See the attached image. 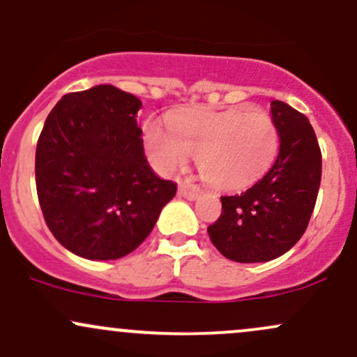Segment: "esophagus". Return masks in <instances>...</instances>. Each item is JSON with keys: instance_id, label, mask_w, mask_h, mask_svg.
Returning a JSON list of instances; mask_svg holds the SVG:
<instances>
[{"instance_id": "obj_1", "label": "esophagus", "mask_w": 357, "mask_h": 357, "mask_svg": "<svg viewBox=\"0 0 357 357\" xmlns=\"http://www.w3.org/2000/svg\"><path fill=\"white\" fill-rule=\"evenodd\" d=\"M178 194L182 195V197H185L187 200H195L200 195L199 190H192L187 185H180L178 187Z\"/></svg>"}]
</instances>
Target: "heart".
Listing matches in <instances>:
<instances>
[{"mask_svg": "<svg viewBox=\"0 0 357 357\" xmlns=\"http://www.w3.org/2000/svg\"><path fill=\"white\" fill-rule=\"evenodd\" d=\"M145 148L163 174L197 157L202 177L222 190H241L266 174L278 153V128L265 111L192 109L145 125Z\"/></svg>", "mask_w": 357, "mask_h": 357, "instance_id": "b5f03b06", "label": "heart"}]
</instances>
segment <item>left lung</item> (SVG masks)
<instances>
[{
    "label": "left lung",
    "mask_w": 357,
    "mask_h": 357,
    "mask_svg": "<svg viewBox=\"0 0 357 357\" xmlns=\"http://www.w3.org/2000/svg\"><path fill=\"white\" fill-rule=\"evenodd\" d=\"M280 136L273 167L251 189L221 197L222 214L207 227L212 244L238 263L278 258L305 232L317 200L322 153L307 116L271 101Z\"/></svg>",
    "instance_id": "8db88e82"
}]
</instances>
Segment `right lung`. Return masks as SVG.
<instances>
[{
	"label": "right lung",
	"instance_id": "right-lung-1",
	"mask_svg": "<svg viewBox=\"0 0 357 357\" xmlns=\"http://www.w3.org/2000/svg\"><path fill=\"white\" fill-rule=\"evenodd\" d=\"M142 101L109 84L70 92L47 116L35 153L47 226L70 253L118 259L146 239L177 183L155 175L136 113Z\"/></svg>",
	"mask_w": 357,
	"mask_h": 357
}]
</instances>
